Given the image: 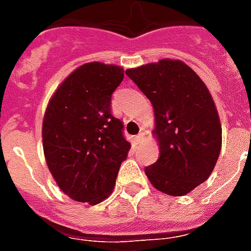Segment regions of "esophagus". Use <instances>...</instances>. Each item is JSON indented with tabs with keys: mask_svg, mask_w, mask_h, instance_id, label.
<instances>
[{
	"mask_svg": "<svg viewBox=\"0 0 251 251\" xmlns=\"http://www.w3.org/2000/svg\"><path fill=\"white\" fill-rule=\"evenodd\" d=\"M144 138H145V136H144V133H140V134H137L134 140H136L137 144H141V142L144 141Z\"/></svg>",
	"mask_w": 251,
	"mask_h": 251,
	"instance_id": "obj_1",
	"label": "esophagus"
}]
</instances>
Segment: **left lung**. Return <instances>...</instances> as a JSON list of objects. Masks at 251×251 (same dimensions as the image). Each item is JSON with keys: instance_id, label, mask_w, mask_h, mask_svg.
I'll list each match as a JSON object with an SVG mask.
<instances>
[{"instance_id": "left-lung-1", "label": "left lung", "mask_w": 251, "mask_h": 251, "mask_svg": "<svg viewBox=\"0 0 251 251\" xmlns=\"http://www.w3.org/2000/svg\"><path fill=\"white\" fill-rule=\"evenodd\" d=\"M151 100L152 134L160 156L145 168L149 181L172 196L189 194L212 174L222 148V125L204 82L181 60L161 59L126 70Z\"/></svg>"}]
</instances>
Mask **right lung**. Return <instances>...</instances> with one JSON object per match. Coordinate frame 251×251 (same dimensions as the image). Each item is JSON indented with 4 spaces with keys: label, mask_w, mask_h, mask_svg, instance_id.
<instances>
[{
    "label": "right lung",
    "mask_w": 251,
    "mask_h": 251,
    "mask_svg": "<svg viewBox=\"0 0 251 251\" xmlns=\"http://www.w3.org/2000/svg\"><path fill=\"white\" fill-rule=\"evenodd\" d=\"M124 68L84 63L68 75L48 102L43 118V151L59 188L72 200L98 204L109 198L130 142L110 113L111 94Z\"/></svg>",
    "instance_id": "add662e5"
}]
</instances>
